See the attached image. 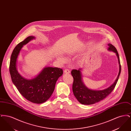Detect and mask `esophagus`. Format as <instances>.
<instances>
[{"label":"esophagus","mask_w":131,"mask_h":131,"mask_svg":"<svg viewBox=\"0 0 131 131\" xmlns=\"http://www.w3.org/2000/svg\"><path fill=\"white\" fill-rule=\"evenodd\" d=\"M64 73L65 74H69L70 73V71L69 70V69H65L64 71Z\"/></svg>","instance_id":"34e87169"}]
</instances>
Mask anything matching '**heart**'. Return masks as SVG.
Masks as SVG:
<instances>
[{
	"instance_id": "1",
	"label": "heart",
	"mask_w": 131,
	"mask_h": 131,
	"mask_svg": "<svg viewBox=\"0 0 131 131\" xmlns=\"http://www.w3.org/2000/svg\"><path fill=\"white\" fill-rule=\"evenodd\" d=\"M60 59L61 60H64V58H63V57H61Z\"/></svg>"
}]
</instances>
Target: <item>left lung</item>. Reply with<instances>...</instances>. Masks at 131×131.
Masks as SVG:
<instances>
[{"label":"left lung","mask_w":131,"mask_h":131,"mask_svg":"<svg viewBox=\"0 0 131 131\" xmlns=\"http://www.w3.org/2000/svg\"><path fill=\"white\" fill-rule=\"evenodd\" d=\"M107 45L108 46L107 50L115 53L118 58L119 67L118 75L114 82L111 86L105 89L100 90H95L89 89L85 86L83 81L82 74L81 73L82 69L81 68L78 70L73 69L71 71V74L74 78V82L72 87L73 93L76 99L81 104L86 105H92L104 99L106 96L112 92L118 80L121 69L118 53L116 49L112 45L108 44Z\"/></svg>","instance_id":"8db88e82"}]
</instances>
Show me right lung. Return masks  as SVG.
<instances>
[{"label": "right lung", "instance_id": "1", "mask_svg": "<svg viewBox=\"0 0 131 131\" xmlns=\"http://www.w3.org/2000/svg\"><path fill=\"white\" fill-rule=\"evenodd\" d=\"M36 37L30 36L19 43L13 50L9 71L13 84L26 100L35 104L43 103L48 100L54 90L56 81L63 75L62 69L45 67L31 79L24 78L19 73L17 60L24 46Z\"/></svg>", "mask_w": 131, "mask_h": 131}]
</instances>
